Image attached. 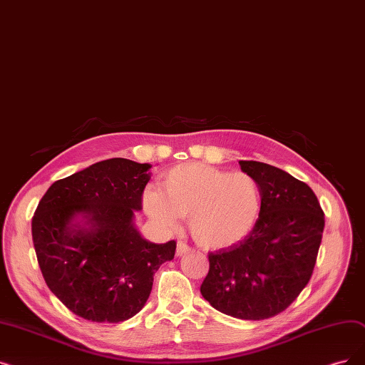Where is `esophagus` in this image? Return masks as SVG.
Returning a JSON list of instances; mask_svg holds the SVG:
<instances>
[{
    "label": "esophagus",
    "instance_id": "obj_1",
    "mask_svg": "<svg viewBox=\"0 0 365 365\" xmlns=\"http://www.w3.org/2000/svg\"><path fill=\"white\" fill-rule=\"evenodd\" d=\"M191 250L192 249L189 247L185 242H178V249H176V255L178 257H183V255H186V253H189Z\"/></svg>",
    "mask_w": 365,
    "mask_h": 365
}]
</instances>
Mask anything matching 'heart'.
I'll list each match as a JSON object with an SVG mask.
<instances>
[{"label": "heart", "instance_id": "1", "mask_svg": "<svg viewBox=\"0 0 365 365\" xmlns=\"http://www.w3.org/2000/svg\"><path fill=\"white\" fill-rule=\"evenodd\" d=\"M261 205V187L255 178L202 163L170 168L158 189L143 194V207L158 225L171 230L180 216H189L192 237L207 249L242 242L255 228Z\"/></svg>", "mask_w": 365, "mask_h": 365}]
</instances>
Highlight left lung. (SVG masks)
<instances>
[{
    "label": "left lung",
    "instance_id": "left-lung-1",
    "mask_svg": "<svg viewBox=\"0 0 365 365\" xmlns=\"http://www.w3.org/2000/svg\"><path fill=\"white\" fill-rule=\"evenodd\" d=\"M257 179L262 205L245 240L209 253L201 295L232 318H273L309 283L325 217L312 187L289 173L258 161H239Z\"/></svg>",
    "mask_w": 365,
    "mask_h": 365
}]
</instances>
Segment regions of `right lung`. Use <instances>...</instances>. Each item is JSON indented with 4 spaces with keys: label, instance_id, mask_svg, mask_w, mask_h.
I'll list each match as a JSON object with an SVG mask.
<instances>
[{
    "label": "right lung",
    "instance_id": "add662e5",
    "mask_svg": "<svg viewBox=\"0 0 365 365\" xmlns=\"http://www.w3.org/2000/svg\"><path fill=\"white\" fill-rule=\"evenodd\" d=\"M150 164L112 158L56 180L33 217V242L49 289L74 314L118 324L145 307L153 276L176 242L145 240L134 225Z\"/></svg>",
    "mask_w": 365,
    "mask_h": 365
}]
</instances>
